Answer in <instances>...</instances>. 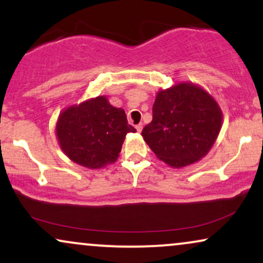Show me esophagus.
I'll return each mask as SVG.
<instances>
[{"label":"esophagus","mask_w":263,"mask_h":263,"mask_svg":"<svg viewBox=\"0 0 263 263\" xmlns=\"http://www.w3.org/2000/svg\"><path fill=\"white\" fill-rule=\"evenodd\" d=\"M142 128H143V126H142V123H138V125L136 126V129H137V132H141Z\"/></svg>","instance_id":"obj_1"}]
</instances>
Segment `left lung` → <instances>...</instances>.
I'll return each instance as SVG.
<instances>
[{"label": "left lung", "mask_w": 263, "mask_h": 263, "mask_svg": "<svg viewBox=\"0 0 263 263\" xmlns=\"http://www.w3.org/2000/svg\"><path fill=\"white\" fill-rule=\"evenodd\" d=\"M221 122L215 99L201 86L183 81L157 92L153 119L142 129V137L157 158L183 168L208 155Z\"/></svg>", "instance_id": "obj_1"}]
</instances>
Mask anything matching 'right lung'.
<instances>
[{"instance_id":"1","label":"right lung","mask_w":263,"mask_h":263,"mask_svg":"<svg viewBox=\"0 0 263 263\" xmlns=\"http://www.w3.org/2000/svg\"><path fill=\"white\" fill-rule=\"evenodd\" d=\"M128 132L123 108L112 106L106 96L89 99L64 108L55 125L58 143L70 161L89 170H100L119 158Z\"/></svg>"}]
</instances>
